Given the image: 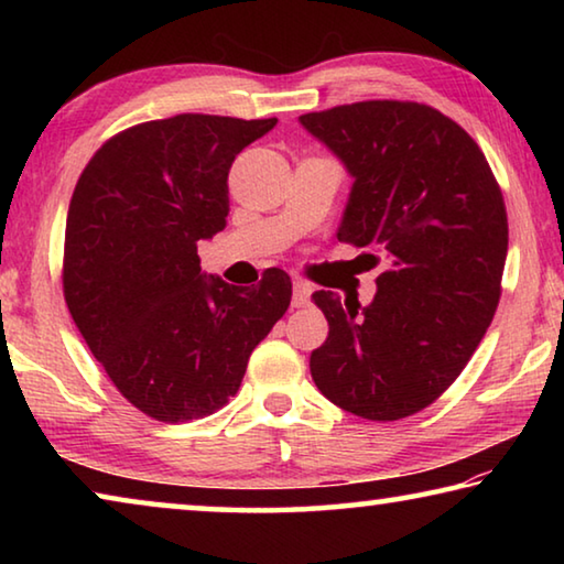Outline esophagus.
Segmentation results:
<instances>
[{"instance_id":"esophagus-1","label":"esophagus","mask_w":564,"mask_h":564,"mask_svg":"<svg viewBox=\"0 0 564 564\" xmlns=\"http://www.w3.org/2000/svg\"><path fill=\"white\" fill-rule=\"evenodd\" d=\"M311 283H305L303 279H295L293 281V308H303V305H308L311 301Z\"/></svg>"}]
</instances>
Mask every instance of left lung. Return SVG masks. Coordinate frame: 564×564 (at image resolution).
Returning <instances> with one entry per match:
<instances>
[{
  "label": "left lung",
  "mask_w": 564,
  "mask_h": 564,
  "mask_svg": "<svg viewBox=\"0 0 564 564\" xmlns=\"http://www.w3.org/2000/svg\"><path fill=\"white\" fill-rule=\"evenodd\" d=\"M299 121L352 176L338 241L390 263L370 305L313 293L328 338L311 376L352 415L408 417L453 386L498 311L502 191L470 133L425 104L358 101Z\"/></svg>",
  "instance_id": "1"
}]
</instances>
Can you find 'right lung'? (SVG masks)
I'll list each match as a JSON object with an SVG mask.
<instances>
[{
    "label": "right lung",
    "mask_w": 564,
    "mask_h": 564,
    "mask_svg": "<svg viewBox=\"0 0 564 564\" xmlns=\"http://www.w3.org/2000/svg\"><path fill=\"white\" fill-rule=\"evenodd\" d=\"M279 119L178 113L111 137L76 181L64 299L111 383L161 423L216 413L291 305V279L206 275L196 243L226 228L228 169Z\"/></svg>",
    "instance_id": "right-lung-1"
}]
</instances>
